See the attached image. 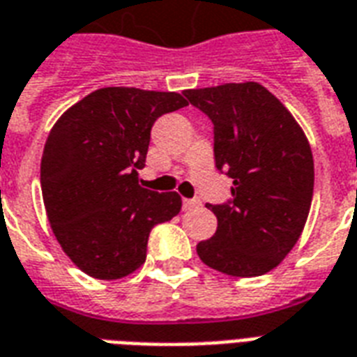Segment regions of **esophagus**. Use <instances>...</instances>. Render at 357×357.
I'll return each instance as SVG.
<instances>
[{"instance_id":"esophagus-1","label":"esophagus","mask_w":357,"mask_h":357,"mask_svg":"<svg viewBox=\"0 0 357 357\" xmlns=\"http://www.w3.org/2000/svg\"><path fill=\"white\" fill-rule=\"evenodd\" d=\"M200 206V199H183V210H192Z\"/></svg>"}]
</instances>
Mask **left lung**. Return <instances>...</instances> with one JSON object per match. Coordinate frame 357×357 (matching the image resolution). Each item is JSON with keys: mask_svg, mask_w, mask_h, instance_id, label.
Here are the masks:
<instances>
[{"mask_svg": "<svg viewBox=\"0 0 357 357\" xmlns=\"http://www.w3.org/2000/svg\"><path fill=\"white\" fill-rule=\"evenodd\" d=\"M183 96L212 121L215 168L232 179L231 199L208 206L218 231L197 245L199 257L229 276L268 273L291 252L310 212L314 160L305 132L259 83Z\"/></svg>", "mask_w": 357, "mask_h": 357, "instance_id": "obj_1", "label": "left lung"}]
</instances>
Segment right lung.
<instances>
[{"instance_id":"add662e5","label":"right lung","mask_w":357,"mask_h":357,"mask_svg":"<svg viewBox=\"0 0 357 357\" xmlns=\"http://www.w3.org/2000/svg\"><path fill=\"white\" fill-rule=\"evenodd\" d=\"M178 92L107 86L91 92L52 126L41 158V191L66 255L98 280L144 265L149 232L181 210L178 192L144 189L151 128L185 107Z\"/></svg>"}]
</instances>
